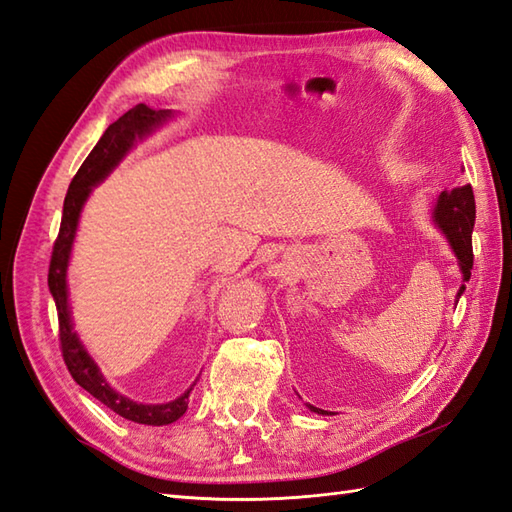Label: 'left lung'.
Returning <instances> with one entry per match:
<instances>
[{"label":"left lung","mask_w":512,"mask_h":512,"mask_svg":"<svg viewBox=\"0 0 512 512\" xmlns=\"http://www.w3.org/2000/svg\"><path fill=\"white\" fill-rule=\"evenodd\" d=\"M433 222L438 224L440 231L447 235L449 244L453 248L455 257L460 262L462 279H471V268H473V226H475V195L471 184H464V187H455L451 191H442L436 209H433ZM466 290V284L460 286L458 299ZM312 411L317 413H328L323 409H317L308 405Z\"/></svg>","instance_id":"1"}]
</instances>
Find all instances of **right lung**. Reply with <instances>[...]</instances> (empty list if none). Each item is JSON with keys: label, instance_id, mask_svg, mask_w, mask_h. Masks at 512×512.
<instances>
[{"label": "right lung", "instance_id": "1", "mask_svg": "<svg viewBox=\"0 0 512 512\" xmlns=\"http://www.w3.org/2000/svg\"><path fill=\"white\" fill-rule=\"evenodd\" d=\"M171 110H151L145 103H138L132 110L125 112L118 121H114L105 129L99 143L90 151V156L83 160L81 169L70 182V189L65 193L63 202V217L61 228L57 235V242L52 246V259L48 270V288L52 292V299L57 303L59 314V341H61V354L63 361L68 365V372L88 394L96 400H101L105 407H110L118 416H123L138 424H171L176 422L189 407V387L184 394L176 400L165 402V405H143V402L129 400L103 378L99 365L92 361V356L85 352L79 336L72 330L70 319V306H68V284H65V275H68L70 264V250L76 235V226H79V215L85 200L92 193L101 180H105L118 162L123 160L129 149L134 147L136 140H143L147 134L154 132L156 127L167 121Z\"/></svg>", "mask_w": 512, "mask_h": 512}]
</instances>
